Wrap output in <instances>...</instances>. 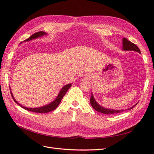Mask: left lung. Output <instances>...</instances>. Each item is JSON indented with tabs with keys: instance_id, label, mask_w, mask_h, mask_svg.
Listing matches in <instances>:
<instances>
[{
	"instance_id": "obj_1",
	"label": "left lung",
	"mask_w": 154,
	"mask_h": 154,
	"mask_svg": "<svg viewBox=\"0 0 154 154\" xmlns=\"http://www.w3.org/2000/svg\"><path fill=\"white\" fill-rule=\"evenodd\" d=\"M123 50L125 51H137L139 53H141L140 49H139V48L137 46L134 44V43L131 42L129 41L128 39L123 38ZM90 102L91 104L92 105V106L94 108V110H96L97 112H100L101 113H103L104 114H119L122 112L125 111V110H113V109H105L104 107L100 106L98 103H97L96 101V100L94 98V96L92 94L90 98ZM137 104H136L135 105H134L133 106H132L131 108L127 109V110H130L133 109L134 107L137 105Z\"/></svg>"
}]
</instances>
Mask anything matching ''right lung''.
I'll return each instance as SVG.
<instances>
[{
	"mask_svg": "<svg viewBox=\"0 0 154 154\" xmlns=\"http://www.w3.org/2000/svg\"><path fill=\"white\" fill-rule=\"evenodd\" d=\"M45 35V32H43V31H38V32H35V33H34L33 35H32L29 38H28L27 39H26L25 41H28V40H31L32 39H34V38H38V37H40V36H42ZM71 84H68V85H65L62 88V90L60 91V92L59 93L58 96H57V98H56V100L53 101L52 103H51L49 105H47L45 106H42V107H39V108H35V109H31V108H27V107H25L24 106L21 105L20 104H19L18 103V102L15 100V98H14L13 96V94L11 92V94L12 96V97L13 100L15 101V103H17V104L19 105L21 107H22L23 109H24L27 110L28 111H31V112H36V113H47V112H49L51 111H53L54 110V109H57V107L58 106V105L60 104V101H61L62 99L63 98V97L65 96V94H66L67 91H68L69 88L71 87Z\"/></svg>",
	"mask_w": 154,
	"mask_h": 154,
	"instance_id": "obj_1",
	"label": "right lung"
}]
</instances>
